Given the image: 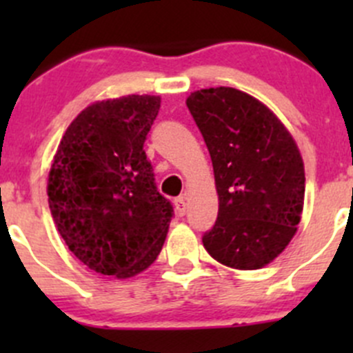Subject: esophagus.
I'll use <instances>...</instances> for the list:
<instances>
[{"mask_svg": "<svg viewBox=\"0 0 353 353\" xmlns=\"http://www.w3.org/2000/svg\"><path fill=\"white\" fill-rule=\"evenodd\" d=\"M174 205H176V212H177V215L179 216H184L186 215V198L184 196H179V198H176V201H174Z\"/></svg>", "mask_w": 353, "mask_h": 353, "instance_id": "1", "label": "esophagus"}]
</instances>
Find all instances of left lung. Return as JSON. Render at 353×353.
Returning <instances> with one entry per match:
<instances>
[{
	"label": "left lung",
	"instance_id": "left-lung-1",
	"mask_svg": "<svg viewBox=\"0 0 353 353\" xmlns=\"http://www.w3.org/2000/svg\"><path fill=\"white\" fill-rule=\"evenodd\" d=\"M186 105L212 157L219 193L216 222L203 245L230 268H263L301 222L305 176L297 145L272 110L236 88H203Z\"/></svg>",
	"mask_w": 353,
	"mask_h": 353
}]
</instances>
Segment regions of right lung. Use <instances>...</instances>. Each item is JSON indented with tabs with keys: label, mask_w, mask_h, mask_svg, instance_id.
<instances>
[{
	"label": "right lung",
	"mask_w": 353,
	"mask_h": 353,
	"mask_svg": "<svg viewBox=\"0 0 353 353\" xmlns=\"http://www.w3.org/2000/svg\"><path fill=\"white\" fill-rule=\"evenodd\" d=\"M159 109L155 95L95 102L68 126L52 160V220L70 251L101 275L130 279L162 251L174 208L143 150Z\"/></svg>",
	"instance_id": "right-lung-1"
}]
</instances>
